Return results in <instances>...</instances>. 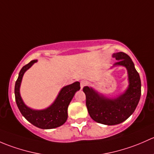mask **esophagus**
Wrapping results in <instances>:
<instances>
[{
  "label": "esophagus",
  "mask_w": 154,
  "mask_h": 154,
  "mask_svg": "<svg viewBox=\"0 0 154 154\" xmlns=\"http://www.w3.org/2000/svg\"><path fill=\"white\" fill-rule=\"evenodd\" d=\"M87 85H88V82H86V81H82L81 82V88H85V86H87Z\"/></svg>",
  "instance_id": "1"
}]
</instances>
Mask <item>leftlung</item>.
<instances>
[{"label": "left lung", "mask_w": 154, "mask_h": 154, "mask_svg": "<svg viewBox=\"0 0 154 154\" xmlns=\"http://www.w3.org/2000/svg\"><path fill=\"white\" fill-rule=\"evenodd\" d=\"M112 56L118 60L114 66L127 68L129 87L125 93L116 99H107L89 87L83 88L86 95V106L90 117L98 123L114 125L123 122L136 110L141 96V80L131 58L119 52Z\"/></svg>", "instance_id": "left-lung-1"}]
</instances>
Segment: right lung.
<instances>
[{
  "mask_svg": "<svg viewBox=\"0 0 154 154\" xmlns=\"http://www.w3.org/2000/svg\"><path fill=\"white\" fill-rule=\"evenodd\" d=\"M31 61L22 67L15 86V101L23 116L31 124L42 129H53L64 125L67 119V108L75 92L80 90V83L74 82L72 85L64 87L60 91L58 97L50 107L45 110H35L26 107L20 95V85L24 72L36 62Z\"/></svg>",
  "mask_w": 154,
  "mask_h": 154,
  "instance_id": "add662e5",
  "label": "right lung"
}]
</instances>
